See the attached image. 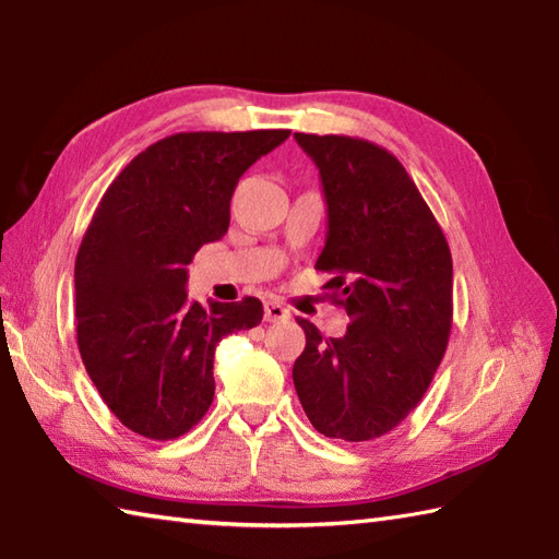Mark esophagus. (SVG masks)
<instances>
[{"label": "esophagus", "instance_id": "34e87169", "mask_svg": "<svg viewBox=\"0 0 559 559\" xmlns=\"http://www.w3.org/2000/svg\"><path fill=\"white\" fill-rule=\"evenodd\" d=\"M264 319H266V322H288L290 310L281 302H266L264 305Z\"/></svg>", "mask_w": 559, "mask_h": 559}]
</instances>
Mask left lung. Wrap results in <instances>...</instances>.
<instances>
[{
	"instance_id": "8db88e82",
	"label": "left lung",
	"mask_w": 559,
	"mask_h": 559,
	"mask_svg": "<svg viewBox=\"0 0 559 559\" xmlns=\"http://www.w3.org/2000/svg\"><path fill=\"white\" fill-rule=\"evenodd\" d=\"M326 199L324 288L350 317L346 336L305 329L293 365L317 432L346 442L382 437L418 406L451 331V252L430 206L396 156L353 136L295 134Z\"/></svg>"
}]
</instances>
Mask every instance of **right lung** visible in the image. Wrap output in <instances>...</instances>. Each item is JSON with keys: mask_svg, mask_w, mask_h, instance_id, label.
<instances>
[{"mask_svg": "<svg viewBox=\"0 0 559 559\" xmlns=\"http://www.w3.org/2000/svg\"><path fill=\"white\" fill-rule=\"evenodd\" d=\"M290 136L182 132L141 151L103 194L76 254V341L108 408L129 430L175 439L204 418L213 355L264 317L257 298L187 300V264L228 233L249 165Z\"/></svg>", "mask_w": 559, "mask_h": 559, "instance_id": "obj_1", "label": "right lung"}]
</instances>
